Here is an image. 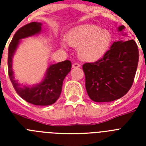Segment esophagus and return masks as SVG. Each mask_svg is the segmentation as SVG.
I'll return each mask as SVG.
<instances>
[{
	"mask_svg": "<svg viewBox=\"0 0 146 146\" xmlns=\"http://www.w3.org/2000/svg\"><path fill=\"white\" fill-rule=\"evenodd\" d=\"M80 66V65L79 64H77V63H74L72 64V68H78Z\"/></svg>",
	"mask_w": 146,
	"mask_h": 146,
	"instance_id": "obj_1",
	"label": "esophagus"
}]
</instances>
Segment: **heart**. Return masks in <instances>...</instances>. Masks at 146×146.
<instances>
[{
	"label": "heart",
	"mask_w": 146,
	"mask_h": 146,
	"mask_svg": "<svg viewBox=\"0 0 146 146\" xmlns=\"http://www.w3.org/2000/svg\"><path fill=\"white\" fill-rule=\"evenodd\" d=\"M66 39L70 46L77 47V56L81 60L93 61L107 52L112 42V34L97 25H82L71 31ZM60 45L66 47L64 42Z\"/></svg>",
	"instance_id": "heart-1"
}]
</instances>
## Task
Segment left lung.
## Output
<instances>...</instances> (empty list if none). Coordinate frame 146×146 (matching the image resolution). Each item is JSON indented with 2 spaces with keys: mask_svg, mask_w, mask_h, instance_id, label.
Listing matches in <instances>:
<instances>
[{
  "mask_svg": "<svg viewBox=\"0 0 146 146\" xmlns=\"http://www.w3.org/2000/svg\"><path fill=\"white\" fill-rule=\"evenodd\" d=\"M124 28L121 25L118 31ZM138 59V47L135 41L121 40L115 42L102 58L83 64L90 99L96 102H106L124 96L133 84Z\"/></svg>",
  "mask_w": 146,
  "mask_h": 146,
  "instance_id": "obj_1",
  "label": "left lung"
}]
</instances>
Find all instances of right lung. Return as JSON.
<instances>
[{"label": "right lung", "mask_w": 146, "mask_h": 146, "mask_svg": "<svg viewBox=\"0 0 146 146\" xmlns=\"http://www.w3.org/2000/svg\"><path fill=\"white\" fill-rule=\"evenodd\" d=\"M42 31V23L33 22L20 28L13 36L9 46L8 70L10 80L18 95L24 100L34 105L47 106L57 101L61 93L63 81L72 68L70 60H64L52 64L47 69L43 80L32 87L21 85L15 80L12 70V58L22 38L38 34Z\"/></svg>", "instance_id": "obj_1"}]
</instances>
